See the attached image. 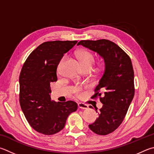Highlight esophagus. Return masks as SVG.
I'll list each match as a JSON object with an SVG mask.
<instances>
[{
	"instance_id": "obj_1",
	"label": "esophagus",
	"mask_w": 154,
	"mask_h": 154,
	"mask_svg": "<svg viewBox=\"0 0 154 154\" xmlns=\"http://www.w3.org/2000/svg\"><path fill=\"white\" fill-rule=\"evenodd\" d=\"M78 107L81 109H88V106L84 104V103H82V102H79V104H78Z\"/></svg>"
}]
</instances>
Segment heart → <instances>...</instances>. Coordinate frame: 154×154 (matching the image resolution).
I'll return each instance as SVG.
<instances>
[{
	"instance_id": "obj_1",
	"label": "heart",
	"mask_w": 154,
	"mask_h": 154,
	"mask_svg": "<svg viewBox=\"0 0 154 154\" xmlns=\"http://www.w3.org/2000/svg\"><path fill=\"white\" fill-rule=\"evenodd\" d=\"M77 57L79 58L83 68H90L92 69V66L94 65L96 59H95L94 55L91 52L88 50H80L76 53ZM64 59V58H63ZM63 59L61 61L63 62ZM72 92L77 97H82L84 94L83 89L81 86H75L72 88Z\"/></svg>"
}]
</instances>
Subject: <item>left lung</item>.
<instances>
[{
	"instance_id": "left-lung-1",
	"label": "left lung",
	"mask_w": 154,
	"mask_h": 154,
	"mask_svg": "<svg viewBox=\"0 0 154 154\" xmlns=\"http://www.w3.org/2000/svg\"><path fill=\"white\" fill-rule=\"evenodd\" d=\"M82 45L104 58L105 68L91 98L100 97L103 104L98 118L89 127L95 133H112L123 121L135 94L134 71L131 60L123 50L110 40H82ZM103 91V94L101 91ZM89 108H93L90 106ZM97 112L96 106L95 107Z\"/></svg>"
}]
</instances>
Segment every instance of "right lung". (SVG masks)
Returning a JSON list of instances; mask_svg holds the SVG:
<instances>
[{"label":"right lung","instance_id":"obj_1","mask_svg":"<svg viewBox=\"0 0 154 154\" xmlns=\"http://www.w3.org/2000/svg\"><path fill=\"white\" fill-rule=\"evenodd\" d=\"M77 41L46 42L38 46L24 63L19 75V102L33 129L44 135L57 133L71 113L77 110L73 101H52L51 82L57 81V69L64 54Z\"/></svg>","mask_w":154,"mask_h":154}]
</instances>
